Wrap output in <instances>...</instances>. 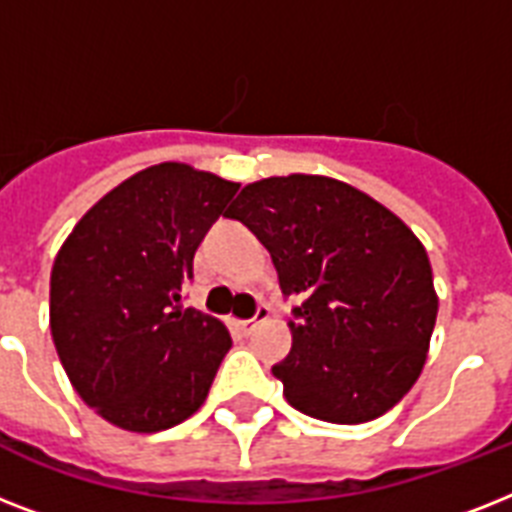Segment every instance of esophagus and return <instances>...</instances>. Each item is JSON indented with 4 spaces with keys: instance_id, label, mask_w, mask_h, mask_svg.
Listing matches in <instances>:
<instances>
[{
    "instance_id": "obj_1",
    "label": "esophagus",
    "mask_w": 512,
    "mask_h": 512,
    "mask_svg": "<svg viewBox=\"0 0 512 512\" xmlns=\"http://www.w3.org/2000/svg\"><path fill=\"white\" fill-rule=\"evenodd\" d=\"M268 316H271V308H268V305H260V308H257L255 316H252V319L236 321V327H239L241 332H244V335H249V332H252V329H255L257 324H263V321L268 319Z\"/></svg>"
}]
</instances>
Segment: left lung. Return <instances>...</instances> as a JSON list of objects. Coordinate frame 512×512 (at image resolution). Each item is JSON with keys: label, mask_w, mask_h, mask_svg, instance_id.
<instances>
[{"label": "left lung", "mask_w": 512, "mask_h": 512, "mask_svg": "<svg viewBox=\"0 0 512 512\" xmlns=\"http://www.w3.org/2000/svg\"><path fill=\"white\" fill-rule=\"evenodd\" d=\"M225 217L271 252L292 353L273 366L297 412L337 425L377 420L412 390L428 358L438 295L414 231L369 193L327 175L263 177Z\"/></svg>", "instance_id": "obj_1"}]
</instances>
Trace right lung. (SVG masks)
<instances>
[{"mask_svg":"<svg viewBox=\"0 0 512 512\" xmlns=\"http://www.w3.org/2000/svg\"><path fill=\"white\" fill-rule=\"evenodd\" d=\"M239 183L162 162L111 188L68 233L50 273V332L84 404L159 433L207 401L231 350L223 321L183 308L193 255Z\"/></svg>","mask_w":512,"mask_h":512,"instance_id":"add662e5","label":"right lung"}]
</instances>
